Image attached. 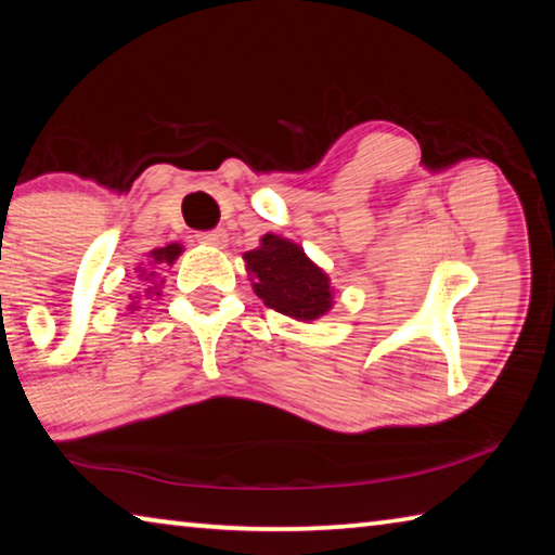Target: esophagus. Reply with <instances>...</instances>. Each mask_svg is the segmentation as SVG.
<instances>
[{
  "label": "esophagus",
  "instance_id": "34e87169",
  "mask_svg": "<svg viewBox=\"0 0 555 555\" xmlns=\"http://www.w3.org/2000/svg\"><path fill=\"white\" fill-rule=\"evenodd\" d=\"M195 240H198L201 244H210V247H228V232H224V230L201 232Z\"/></svg>",
  "mask_w": 555,
  "mask_h": 555
}]
</instances>
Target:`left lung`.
<instances>
[{"label": "left lung", "mask_w": 555, "mask_h": 555, "mask_svg": "<svg viewBox=\"0 0 555 555\" xmlns=\"http://www.w3.org/2000/svg\"><path fill=\"white\" fill-rule=\"evenodd\" d=\"M255 294L264 306L294 321L313 323L333 311L331 276L294 240L269 232L257 249L242 255Z\"/></svg>", "instance_id": "8db88e82"}]
</instances>
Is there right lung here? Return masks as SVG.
I'll list each match as a JSON object with an SVG mask.
<instances>
[{
  "mask_svg": "<svg viewBox=\"0 0 555 555\" xmlns=\"http://www.w3.org/2000/svg\"><path fill=\"white\" fill-rule=\"evenodd\" d=\"M183 255V244H178V242H171V244H166V247H158V249H152L149 251V261H146V267H142L139 264L137 267V276L142 279V281H146V284H154V286H149V288H144V296H152V294H156V296H162L158 294V286L164 284V281H158L156 284V279H158V274H156V269L158 267H173L176 264V259ZM142 294V291H134V296L129 294V311H137L139 308V296Z\"/></svg>",
  "mask_w": 555,
  "mask_h": 555,
  "instance_id": "right-lung-1",
  "label": "right lung"
}]
</instances>
